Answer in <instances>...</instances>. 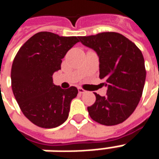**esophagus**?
I'll list each match as a JSON object with an SVG mask.
<instances>
[{
  "label": "esophagus",
  "instance_id": "1",
  "mask_svg": "<svg viewBox=\"0 0 159 159\" xmlns=\"http://www.w3.org/2000/svg\"><path fill=\"white\" fill-rule=\"evenodd\" d=\"M78 92H79V93H86V91L85 90L83 89H82V88H78Z\"/></svg>",
  "mask_w": 159,
  "mask_h": 159
}]
</instances>
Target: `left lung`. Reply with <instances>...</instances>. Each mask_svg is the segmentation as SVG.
I'll list each match as a JSON object with an SVG mask.
<instances>
[{"instance_id":"obj_1","label":"left lung","mask_w":159,"mask_h":159,"mask_svg":"<svg viewBox=\"0 0 159 159\" xmlns=\"http://www.w3.org/2000/svg\"><path fill=\"white\" fill-rule=\"evenodd\" d=\"M83 45L95 51L100 78L106 81V96L94 93L96 100L88 107L91 118L111 126L123 123L140 102L146 81L143 55L136 45L119 33L103 32L80 36Z\"/></svg>"}]
</instances>
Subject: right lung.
I'll return each instance as SVG.
<instances>
[{
	"mask_svg": "<svg viewBox=\"0 0 159 159\" xmlns=\"http://www.w3.org/2000/svg\"><path fill=\"white\" fill-rule=\"evenodd\" d=\"M79 36L42 31L31 36L17 52L11 70L12 89L24 115L36 126L52 129L68 118L76 87L63 89L52 83L66 52Z\"/></svg>",
	"mask_w": 159,
	"mask_h": 159,
	"instance_id": "1",
	"label": "right lung"
}]
</instances>
